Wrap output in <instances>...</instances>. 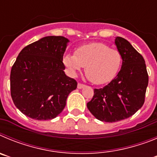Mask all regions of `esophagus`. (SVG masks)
Segmentation results:
<instances>
[{
    "label": "esophagus",
    "mask_w": 157,
    "mask_h": 157,
    "mask_svg": "<svg viewBox=\"0 0 157 157\" xmlns=\"http://www.w3.org/2000/svg\"><path fill=\"white\" fill-rule=\"evenodd\" d=\"M85 86H86L85 85H83V84H81V83H78V86H77L78 89H79V90H81V89H83Z\"/></svg>",
    "instance_id": "34e87169"
}]
</instances>
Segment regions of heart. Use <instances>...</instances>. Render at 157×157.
I'll use <instances>...</instances> for the list:
<instances>
[{
  "mask_svg": "<svg viewBox=\"0 0 157 157\" xmlns=\"http://www.w3.org/2000/svg\"><path fill=\"white\" fill-rule=\"evenodd\" d=\"M63 61L71 75L86 67L89 78L94 84L102 85L116 77L121 66L122 56L116 48L94 42L78 47L75 54H66Z\"/></svg>",
  "mask_w": 157,
  "mask_h": 157,
  "instance_id": "1",
  "label": "heart"
}]
</instances>
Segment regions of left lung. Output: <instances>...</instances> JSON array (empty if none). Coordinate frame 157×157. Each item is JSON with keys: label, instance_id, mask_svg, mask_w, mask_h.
<instances>
[{"label": "left lung", "instance_id": "8db88e82", "mask_svg": "<svg viewBox=\"0 0 157 157\" xmlns=\"http://www.w3.org/2000/svg\"><path fill=\"white\" fill-rule=\"evenodd\" d=\"M115 45L122 56L116 77L106 86L94 89L87 108L96 119L114 123L130 117L145 101L149 76L144 58L127 40L116 37Z\"/></svg>", "mask_w": 157, "mask_h": 157}]
</instances>
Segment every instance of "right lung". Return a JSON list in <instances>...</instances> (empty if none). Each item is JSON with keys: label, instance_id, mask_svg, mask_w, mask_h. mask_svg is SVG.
<instances>
[{"label": "right lung", "instance_id": "add662e5", "mask_svg": "<svg viewBox=\"0 0 157 157\" xmlns=\"http://www.w3.org/2000/svg\"><path fill=\"white\" fill-rule=\"evenodd\" d=\"M69 40L47 36L22 49L11 70V96L25 116L37 120L56 118L77 82L67 76L63 53Z\"/></svg>", "mask_w": 157, "mask_h": 157}]
</instances>
